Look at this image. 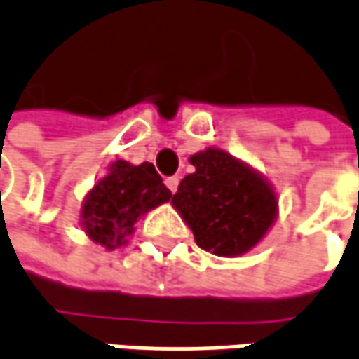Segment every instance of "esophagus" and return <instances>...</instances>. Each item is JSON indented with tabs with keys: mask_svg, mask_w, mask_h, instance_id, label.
Listing matches in <instances>:
<instances>
[{
	"mask_svg": "<svg viewBox=\"0 0 359 359\" xmlns=\"http://www.w3.org/2000/svg\"><path fill=\"white\" fill-rule=\"evenodd\" d=\"M165 186L170 188V191L175 194V191H177V186H180V177H177V175H171V177L165 180Z\"/></svg>",
	"mask_w": 359,
	"mask_h": 359,
	"instance_id": "esophagus-1",
	"label": "esophagus"
}]
</instances>
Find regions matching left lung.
Returning <instances> with one entry per match:
<instances>
[{"label": "left lung", "mask_w": 359, "mask_h": 359, "mask_svg": "<svg viewBox=\"0 0 359 359\" xmlns=\"http://www.w3.org/2000/svg\"><path fill=\"white\" fill-rule=\"evenodd\" d=\"M194 173L180 182L171 204L200 248L218 257L250 250L277 216V198L257 171L220 149L189 157Z\"/></svg>", "instance_id": "8db88e82"}]
</instances>
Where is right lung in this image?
Here are the masks:
<instances>
[{
  "label": "right lung",
  "instance_id": "add662e5",
  "mask_svg": "<svg viewBox=\"0 0 359 359\" xmlns=\"http://www.w3.org/2000/svg\"><path fill=\"white\" fill-rule=\"evenodd\" d=\"M170 200L171 191L153 163L115 161L84 200L82 228L97 244L115 248L133 232L141 214Z\"/></svg>",
  "mask_w": 359,
  "mask_h": 359
}]
</instances>
